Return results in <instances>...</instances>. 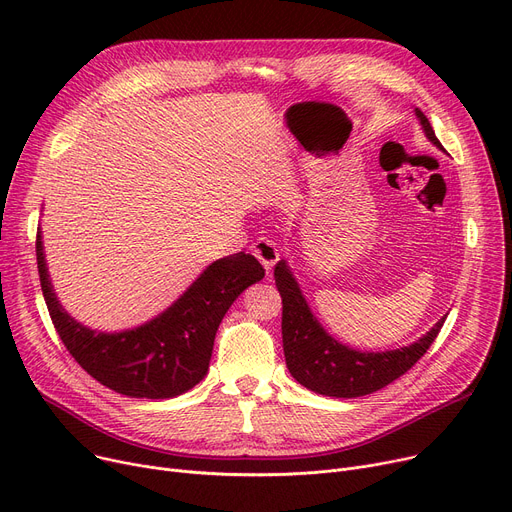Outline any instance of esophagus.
<instances>
[{
  "instance_id": "1",
  "label": "esophagus",
  "mask_w": 512,
  "mask_h": 512,
  "mask_svg": "<svg viewBox=\"0 0 512 512\" xmlns=\"http://www.w3.org/2000/svg\"><path fill=\"white\" fill-rule=\"evenodd\" d=\"M251 251L261 261V265L265 267L267 274L272 272V267L280 259V251L276 247V242H272L270 238H257L253 245H251Z\"/></svg>"
}]
</instances>
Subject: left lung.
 Returning <instances> with one entry per match:
<instances>
[{"label": "left lung", "mask_w": 512, "mask_h": 512, "mask_svg": "<svg viewBox=\"0 0 512 512\" xmlns=\"http://www.w3.org/2000/svg\"><path fill=\"white\" fill-rule=\"evenodd\" d=\"M425 137L442 149L436 132L421 110H415ZM282 297V344L286 367L301 386L336 398H357L382 390L407 373L432 346L444 326V317L417 342L386 353L353 351L317 324L288 265L274 267Z\"/></svg>", "instance_id": "1"}]
</instances>
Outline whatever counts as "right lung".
<instances>
[{
    "label": "right lung",
    "instance_id": "obj_1",
    "mask_svg": "<svg viewBox=\"0 0 512 512\" xmlns=\"http://www.w3.org/2000/svg\"><path fill=\"white\" fill-rule=\"evenodd\" d=\"M37 267L43 297L68 353L91 378L132 398H172L197 386L209 369L215 332L238 294L265 276L249 253L213 261L182 297L149 324L120 334L85 328L70 317L51 288L41 232Z\"/></svg>",
    "mask_w": 512,
    "mask_h": 512
}]
</instances>
